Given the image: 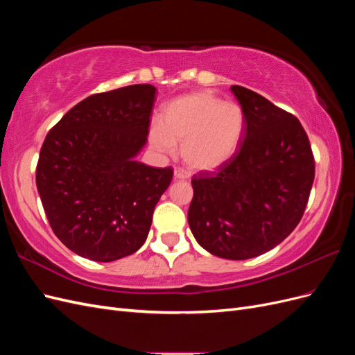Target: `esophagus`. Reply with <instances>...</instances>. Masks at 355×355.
Masks as SVG:
<instances>
[{"label":"esophagus","mask_w":355,"mask_h":355,"mask_svg":"<svg viewBox=\"0 0 355 355\" xmlns=\"http://www.w3.org/2000/svg\"><path fill=\"white\" fill-rule=\"evenodd\" d=\"M188 178H189V175L187 173V171L180 170V168H176V170H175V179L182 180V179H188Z\"/></svg>","instance_id":"obj_1"}]
</instances>
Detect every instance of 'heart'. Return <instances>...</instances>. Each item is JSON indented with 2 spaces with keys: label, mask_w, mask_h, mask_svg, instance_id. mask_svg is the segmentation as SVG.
<instances>
[{
  "label": "heart",
  "mask_w": 355,
  "mask_h": 355,
  "mask_svg": "<svg viewBox=\"0 0 355 355\" xmlns=\"http://www.w3.org/2000/svg\"><path fill=\"white\" fill-rule=\"evenodd\" d=\"M245 132L244 110L213 92H197L170 102L161 123L149 128L153 144L166 154L182 145L185 163L194 170H214L235 155Z\"/></svg>",
  "instance_id": "heart-1"
}]
</instances>
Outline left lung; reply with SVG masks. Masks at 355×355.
Here are the masks:
<instances>
[{
    "instance_id": "1",
    "label": "left lung",
    "mask_w": 355,
    "mask_h": 355,
    "mask_svg": "<svg viewBox=\"0 0 355 355\" xmlns=\"http://www.w3.org/2000/svg\"><path fill=\"white\" fill-rule=\"evenodd\" d=\"M231 90L245 114L243 142L216 171L192 176L188 223L207 252L243 261L271 250L297 227L315 163L293 114L241 85Z\"/></svg>"
}]
</instances>
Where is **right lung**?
Returning <instances> with one entry per match:
<instances>
[{
  "label": "right lung",
  "instance_id": "obj_1",
  "mask_svg": "<svg viewBox=\"0 0 355 355\" xmlns=\"http://www.w3.org/2000/svg\"><path fill=\"white\" fill-rule=\"evenodd\" d=\"M157 89L133 84L96 93L51 127L41 146L37 188L50 227L69 250L112 262L145 243L171 167L135 159L146 142Z\"/></svg>",
  "mask_w": 355,
  "mask_h": 355
}]
</instances>
